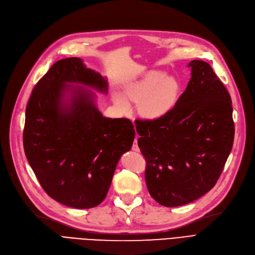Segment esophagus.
<instances>
[{"label":"esophagus","instance_id":"34e87169","mask_svg":"<svg viewBox=\"0 0 255 255\" xmlns=\"http://www.w3.org/2000/svg\"><path fill=\"white\" fill-rule=\"evenodd\" d=\"M137 136L135 137L134 139V142H133V145H132V150L134 152H139V148H138V144H137Z\"/></svg>","mask_w":255,"mask_h":255}]
</instances>
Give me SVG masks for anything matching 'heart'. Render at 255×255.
<instances>
[{"mask_svg": "<svg viewBox=\"0 0 255 255\" xmlns=\"http://www.w3.org/2000/svg\"><path fill=\"white\" fill-rule=\"evenodd\" d=\"M178 83L173 77L166 76L162 71L152 70L145 73L136 83L125 88V96L121 93L114 94V101L120 111L124 113L130 110L127 99L139 102V113L148 119H159L166 115L177 100Z\"/></svg>", "mask_w": 255, "mask_h": 255, "instance_id": "heart-1", "label": "heart"}]
</instances>
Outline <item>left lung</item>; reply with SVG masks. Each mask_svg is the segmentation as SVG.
Instances as JSON below:
<instances>
[{
  "mask_svg": "<svg viewBox=\"0 0 255 255\" xmlns=\"http://www.w3.org/2000/svg\"><path fill=\"white\" fill-rule=\"evenodd\" d=\"M188 67L191 78L173 109L135 121L146 187L168 208L189 204L215 186L235 136L230 93L207 62L193 60Z\"/></svg>",
  "mask_w": 255,
  "mask_h": 255,
  "instance_id": "left-lung-1",
  "label": "left lung"
}]
</instances>
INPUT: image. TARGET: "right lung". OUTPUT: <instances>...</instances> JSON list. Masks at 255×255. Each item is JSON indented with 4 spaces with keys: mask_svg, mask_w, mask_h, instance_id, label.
I'll return each mask as SVG.
<instances>
[{
    "mask_svg": "<svg viewBox=\"0 0 255 255\" xmlns=\"http://www.w3.org/2000/svg\"><path fill=\"white\" fill-rule=\"evenodd\" d=\"M107 93V79L82 59L53 64L32 91L25 110L23 149L44 191L75 209L100 205L119 160L135 137L128 119L102 116L95 94Z\"/></svg>",
    "mask_w": 255,
    "mask_h": 255,
    "instance_id": "add662e5",
    "label": "right lung"
}]
</instances>
